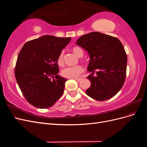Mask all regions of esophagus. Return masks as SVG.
Instances as JSON below:
<instances>
[{
    "mask_svg": "<svg viewBox=\"0 0 147 147\" xmlns=\"http://www.w3.org/2000/svg\"><path fill=\"white\" fill-rule=\"evenodd\" d=\"M82 78H75V80L77 81V82H80L82 80Z\"/></svg>",
    "mask_w": 147,
    "mask_h": 147,
    "instance_id": "1",
    "label": "esophagus"
}]
</instances>
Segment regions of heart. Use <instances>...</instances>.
<instances>
[{
	"label": "heart",
	"mask_w": 147,
	"mask_h": 147,
	"mask_svg": "<svg viewBox=\"0 0 147 147\" xmlns=\"http://www.w3.org/2000/svg\"><path fill=\"white\" fill-rule=\"evenodd\" d=\"M72 51L74 54L78 57H82L83 56V51L79 47H74ZM57 63L59 66L64 65V52L61 51L57 59ZM83 72V69L81 65L68 67L62 70L61 74L63 77L68 78H75L78 77Z\"/></svg>",
	"instance_id": "b5f03b06"
}]
</instances>
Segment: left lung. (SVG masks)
Wrapping results in <instances>:
<instances>
[{
    "label": "left lung",
    "instance_id": "obj_1",
    "mask_svg": "<svg viewBox=\"0 0 147 147\" xmlns=\"http://www.w3.org/2000/svg\"><path fill=\"white\" fill-rule=\"evenodd\" d=\"M76 44L90 57L87 70L92 73L86 78L91 84L86 94L99 101L112 98L121 90L126 78L127 58L123 44L118 38L99 32L82 35Z\"/></svg>",
    "mask_w": 147,
    "mask_h": 147
}]
</instances>
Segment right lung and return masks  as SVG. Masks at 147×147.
Returning a JSON list of instances; mask_svg holds the SVG:
<instances>
[{"mask_svg": "<svg viewBox=\"0 0 147 147\" xmlns=\"http://www.w3.org/2000/svg\"><path fill=\"white\" fill-rule=\"evenodd\" d=\"M70 40L46 35L26 42L20 51L15 78L25 99L35 107H50L63 95L67 80L57 75V59Z\"/></svg>", "mask_w": 147, "mask_h": 147, "instance_id": "right-lung-1", "label": "right lung"}]
</instances>
